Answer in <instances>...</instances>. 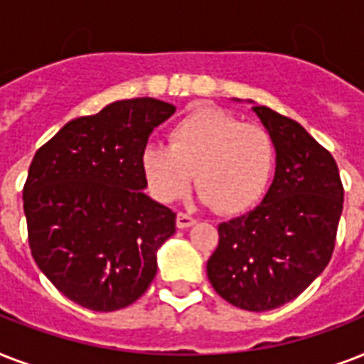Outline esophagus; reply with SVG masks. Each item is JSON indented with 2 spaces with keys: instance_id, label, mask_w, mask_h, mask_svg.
<instances>
[{
  "instance_id": "1",
  "label": "esophagus",
  "mask_w": 364,
  "mask_h": 364,
  "mask_svg": "<svg viewBox=\"0 0 364 364\" xmlns=\"http://www.w3.org/2000/svg\"><path fill=\"white\" fill-rule=\"evenodd\" d=\"M177 227L179 228H188L193 227L194 223H196V219L194 217H191L188 213H177Z\"/></svg>"
}]
</instances>
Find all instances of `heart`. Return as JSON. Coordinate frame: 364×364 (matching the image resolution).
I'll return each instance as SVG.
<instances>
[{"instance_id":"heart-1","label":"heart","mask_w":364,"mask_h":364,"mask_svg":"<svg viewBox=\"0 0 364 364\" xmlns=\"http://www.w3.org/2000/svg\"><path fill=\"white\" fill-rule=\"evenodd\" d=\"M168 139L141 151L143 177L159 202L183 198L194 177L200 202L223 213H242L266 193L276 151L264 128L202 104L171 124Z\"/></svg>"}]
</instances>
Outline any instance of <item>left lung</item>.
<instances>
[{"label":"left lung","mask_w":364,"mask_h":364,"mask_svg":"<svg viewBox=\"0 0 364 364\" xmlns=\"http://www.w3.org/2000/svg\"><path fill=\"white\" fill-rule=\"evenodd\" d=\"M276 149L260 205L219 225L208 277L236 308L266 311L296 299L333 257L344 187L333 154L296 121L255 105Z\"/></svg>","instance_id":"obj_1"}]
</instances>
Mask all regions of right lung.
Returning a JSON list of instances; mask_svg holds the SVG:
<instances>
[{
    "mask_svg": "<svg viewBox=\"0 0 364 364\" xmlns=\"http://www.w3.org/2000/svg\"><path fill=\"white\" fill-rule=\"evenodd\" d=\"M176 107L121 100L73 119L36 153L24 191L31 257L60 293L94 311L141 296L176 213L143 193L141 151Z\"/></svg>",
    "mask_w": 364,
    "mask_h": 364,
    "instance_id": "add662e5",
    "label": "right lung"
}]
</instances>
